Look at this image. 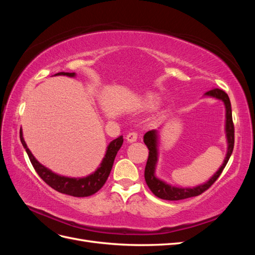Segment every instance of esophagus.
Here are the masks:
<instances>
[{
	"label": "esophagus",
	"instance_id": "esophagus-1",
	"mask_svg": "<svg viewBox=\"0 0 255 255\" xmlns=\"http://www.w3.org/2000/svg\"><path fill=\"white\" fill-rule=\"evenodd\" d=\"M127 140H128V142H135V141L137 140V134H136L135 132L128 133V134L127 135Z\"/></svg>",
	"mask_w": 255,
	"mask_h": 255
}]
</instances>
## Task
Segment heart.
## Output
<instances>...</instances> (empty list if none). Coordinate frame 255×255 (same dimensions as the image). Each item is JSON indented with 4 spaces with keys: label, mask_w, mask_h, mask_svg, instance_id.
Segmentation results:
<instances>
[{
    "label": "heart",
    "mask_w": 255,
    "mask_h": 255,
    "mask_svg": "<svg viewBox=\"0 0 255 255\" xmlns=\"http://www.w3.org/2000/svg\"><path fill=\"white\" fill-rule=\"evenodd\" d=\"M158 102V98L154 95H149L145 98V105L148 107H154Z\"/></svg>",
    "instance_id": "heart-1"
}]
</instances>
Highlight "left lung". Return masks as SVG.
<instances>
[{
    "instance_id": "1",
    "label": "left lung",
    "mask_w": 255,
    "mask_h": 255,
    "mask_svg": "<svg viewBox=\"0 0 255 255\" xmlns=\"http://www.w3.org/2000/svg\"><path fill=\"white\" fill-rule=\"evenodd\" d=\"M204 97L213 98L216 100H219L223 104H225L226 109V123H225V133L227 138V154L226 157L223 159L222 165L219 167V169L216 171L211 179L206 181L203 184L197 185L195 187H181V186H174L172 184H169L166 181L159 179L156 176V167L158 163L159 157V151H158V130L152 129L146 132L143 136V142L149 149V157L148 161H146L145 169H144V179L151 191L156 197L169 200V201H176V200H183L191 197H196L201 195L203 191H205L207 188L211 187V185L214 184V182L218 179L219 175L221 174L222 170L225 169L227 163L229 161V158L231 154L233 152L234 148V126L232 120V109H231V102L229 96L225 91L214 88L210 91H207L204 94Z\"/></svg>"
}]
</instances>
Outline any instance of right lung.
<instances>
[{"instance_id":"1","label":"right lung","mask_w":255,"mask_h":255,"mask_svg":"<svg viewBox=\"0 0 255 255\" xmlns=\"http://www.w3.org/2000/svg\"><path fill=\"white\" fill-rule=\"evenodd\" d=\"M54 75H66L69 76V78H75L76 76L75 73L69 72H59ZM20 139L23 148L25 149L27 153L30 163H32L36 172L39 174L41 179L53 189L61 192V194L69 195L72 197L91 196L96 194V192L103 186L112 171L115 157L117 155V153L123 143L122 136L116 138V139L110 142V144L106 146V152L101 164L99 165L95 172L83 177H70L53 172L51 169L43 166L36 159V157L33 155V153L27 148V144L24 140V138H23L22 128L20 129Z\"/></svg>"}]
</instances>
